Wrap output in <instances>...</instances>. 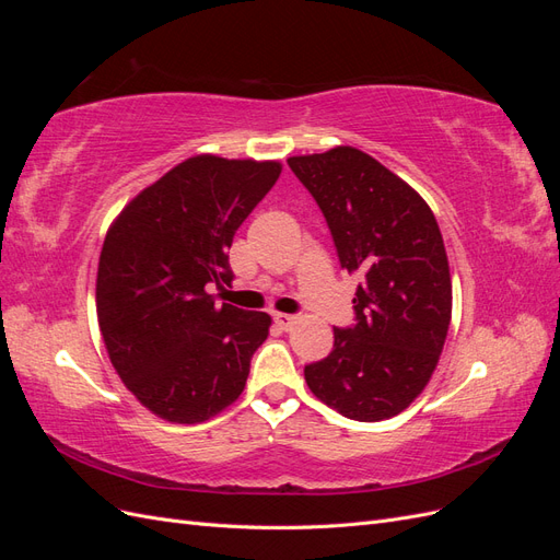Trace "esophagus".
<instances>
[{
	"label": "esophagus",
	"instance_id": "esophagus-1",
	"mask_svg": "<svg viewBox=\"0 0 560 560\" xmlns=\"http://www.w3.org/2000/svg\"><path fill=\"white\" fill-rule=\"evenodd\" d=\"M276 325L280 327V329H290L294 322H296V315H287V313H276Z\"/></svg>",
	"mask_w": 560,
	"mask_h": 560
}]
</instances>
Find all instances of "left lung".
I'll return each mask as SVG.
<instances>
[{
	"label": "left lung",
	"mask_w": 560,
	"mask_h": 560,
	"mask_svg": "<svg viewBox=\"0 0 560 560\" xmlns=\"http://www.w3.org/2000/svg\"><path fill=\"white\" fill-rule=\"evenodd\" d=\"M327 219L338 261L362 280L354 325L334 329L308 387L341 416L376 422L401 413L428 385L451 325V273L428 202L352 147L287 159Z\"/></svg>",
	"instance_id": "1"
}]
</instances>
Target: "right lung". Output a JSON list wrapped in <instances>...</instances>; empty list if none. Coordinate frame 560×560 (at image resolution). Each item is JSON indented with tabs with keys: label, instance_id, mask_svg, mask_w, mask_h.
<instances>
[{
	"label": "right lung",
	"instance_id": "add662e5",
	"mask_svg": "<svg viewBox=\"0 0 560 560\" xmlns=\"http://www.w3.org/2000/svg\"><path fill=\"white\" fill-rule=\"evenodd\" d=\"M276 161L194 156L135 196L107 231L97 322L130 393L163 420L194 425L241 397L270 317L219 303L226 249L280 177Z\"/></svg>",
	"mask_w": 560,
	"mask_h": 560
}]
</instances>
